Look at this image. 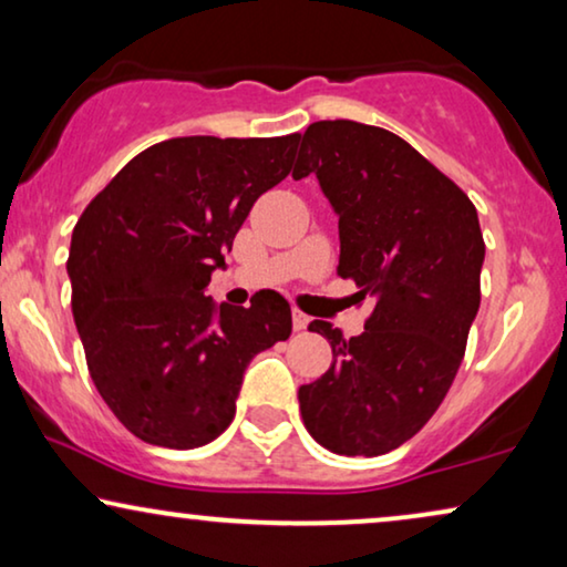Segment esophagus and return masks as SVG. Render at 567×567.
Masks as SVG:
<instances>
[{
	"instance_id": "34e87169",
	"label": "esophagus",
	"mask_w": 567,
	"mask_h": 567,
	"mask_svg": "<svg viewBox=\"0 0 567 567\" xmlns=\"http://www.w3.org/2000/svg\"><path fill=\"white\" fill-rule=\"evenodd\" d=\"M291 322H293V330H307L309 324V317L305 312H299V309H293L291 315Z\"/></svg>"
}]
</instances>
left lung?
I'll use <instances>...</instances> for the list:
<instances>
[{"label":"left lung","mask_w":567,"mask_h":567,"mask_svg":"<svg viewBox=\"0 0 567 567\" xmlns=\"http://www.w3.org/2000/svg\"><path fill=\"white\" fill-rule=\"evenodd\" d=\"M291 175H317L338 214V274L374 301L351 340L309 324L332 363L299 386L301 417L330 452L386 454L429 423L462 363L485 260L477 212L405 138L355 121L312 123Z\"/></svg>","instance_id":"left-lung-1"}]
</instances>
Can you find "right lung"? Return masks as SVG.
<instances>
[{
    "mask_svg": "<svg viewBox=\"0 0 567 567\" xmlns=\"http://www.w3.org/2000/svg\"><path fill=\"white\" fill-rule=\"evenodd\" d=\"M299 134L167 138L84 208L66 274L92 382L146 444L196 449L235 417L247 363L291 336V307L260 291L214 305L206 286L255 200L291 173Z\"/></svg>",
    "mask_w": 567,
    "mask_h": 567,
    "instance_id": "obj_1",
    "label": "right lung"
}]
</instances>
